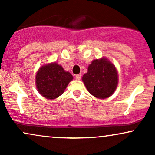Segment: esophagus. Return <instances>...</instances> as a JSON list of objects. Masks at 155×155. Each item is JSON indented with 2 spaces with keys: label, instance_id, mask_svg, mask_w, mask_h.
Segmentation results:
<instances>
[{
  "label": "esophagus",
  "instance_id": "obj_1",
  "mask_svg": "<svg viewBox=\"0 0 155 155\" xmlns=\"http://www.w3.org/2000/svg\"><path fill=\"white\" fill-rule=\"evenodd\" d=\"M81 78H82V74L81 73L78 74V75H75V78L77 80H80V79H81Z\"/></svg>",
  "mask_w": 155,
  "mask_h": 155
}]
</instances>
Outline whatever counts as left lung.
I'll use <instances>...</instances> for the list:
<instances>
[{
	"label": "left lung",
	"mask_w": 155,
	"mask_h": 155,
	"mask_svg": "<svg viewBox=\"0 0 155 155\" xmlns=\"http://www.w3.org/2000/svg\"><path fill=\"white\" fill-rule=\"evenodd\" d=\"M82 81L91 94L97 98L106 99L111 96L117 87V71L107 59H96L89 65Z\"/></svg>",
	"instance_id": "1"
}]
</instances>
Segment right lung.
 Masks as SVG:
<instances>
[{
	"label": "right lung",
	"instance_id": "right-lung-1",
	"mask_svg": "<svg viewBox=\"0 0 155 155\" xmlns=\"http://www.w3.org/2000/svg\"><path fill=\"white\" fill-rule=\"evenodd\" d=\"M73 79L69 72L56 63L44 65L36 75L37 90L46 99H56L63 94L68 84Z\"/></svg>",
	"mask_w": 155,
	"mask_h": 155
}]
</instances>
